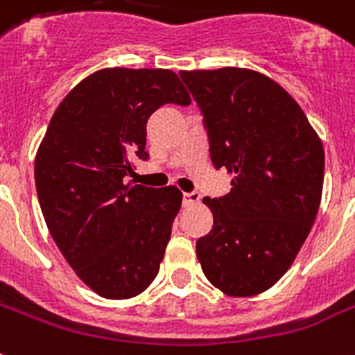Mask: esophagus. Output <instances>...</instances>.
<instances>
[{"label": "esophagus", "instance_id": "esophagus-1", "mask_svg": "<svg viewBox=\"0 0 355 355\" xmlns=\"http://www.w3.org/2000/svg\"><path fill=\"white\" fill-rule=\"evenodd\" d=\"M184 206H193V204H197L198 200H200V195H198V193H184Z\"/></svg>", "mask_w": 355, "mask_h": 355}]
</instances>
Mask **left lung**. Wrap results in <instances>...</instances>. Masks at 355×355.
<instances>
[{
  "mask_svg": "<svg viewBox=\"0 0 355 355\" xmlns=\"http://www.w3.org/2000/svg\"><path fill=\"white\" fill-rule=\"evenodd\" d=\"M197 100L217 169L232 191L204 198L211 232L197 241L204 275L230 297L266 292L292 266L322 195L324 149L301 105L266 74L180 71Z\"/></svg>",
  "mask_w": 355,
  "mask_h": 355,
  "instance_id": "8db88e82",
  "label": "left lung"
}]
</instances>
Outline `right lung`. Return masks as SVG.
I'll list each match as a JSON object with an SVG mask.
<instances>
[{
	"instance_id": "add662e5",
	"label": "right lung",
	"mask_w": 355,
	"mask_h": 355,
	"mask_svg": "<svg viewBox=\"0 0 355 355\" xmlns=\"http://www.w3.org/2000/svg\"><path fill=\"white\" fill-rule=\"evenodd\" d=\"M191 98L169 69H100L63 98L36 153L37 200L60 252L93 292L131 299L155 281L182 193L123 182L148 160L146 125Z\"/></svg>"
}]
</instances>
